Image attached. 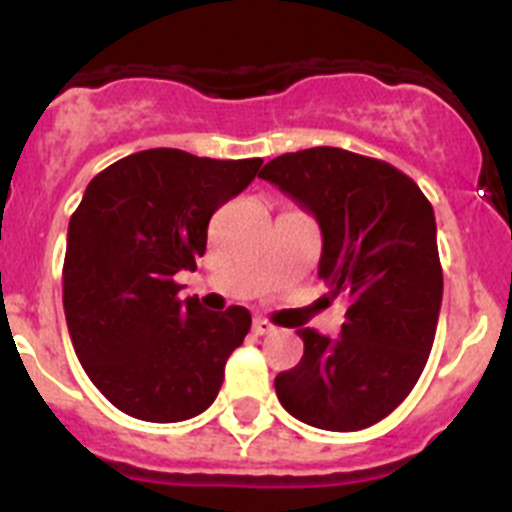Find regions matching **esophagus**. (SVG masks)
<instances>
[{
	"instance_id": "34e87169",
	"label": "esophagus",
	"mask_w": 512,
	"mask_h": 512,
	"mask_svg": "<svg viewBox=\"0 0 512 512\" xmlns=\"http://www.w3.org/2000/svg\"><path fill=\"white\" fill-rule=\"evenodd\" d=\"M253 333H256V336H269V333H274V325L264 318H256L253 320Z\"/></svg>"
}]
</instances>
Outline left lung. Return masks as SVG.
Here are the masks:
<instances>
[{"label": "left lung", "instance_id": "obj_1", "mask_svg": "<svg viewBox=\"0 0 512 512\" xmlns=\"http://www.w3.org/2000/svg\"><path fill=\"white\" fill-rule=\"evenodd\" d=\"M261 179L310 212L323 233L318 277L348 302L341 336L300 328V364L274 387L289 415L323 431H361L415 387L443 297L436 217L395 166L343 148L284 153Z\"/></svg>", "mask_w": 512, "mask_h": 512}]
</instances>
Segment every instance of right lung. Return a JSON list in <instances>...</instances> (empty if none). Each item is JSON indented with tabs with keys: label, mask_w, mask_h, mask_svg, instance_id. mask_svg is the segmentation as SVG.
I'll return each instance as SVG.
<instances>
[{
	"label": "right lung",
	"mask_w": 512,
	"mask_h": 512,
	"mask_svg": "<svg viewBox=\"0 0 512 512\" xmlns=\"http://www.w3.org/2000/svg\"><path fill=\"white\" fill-rule=\"evenodd\" d=\"M261 164L151 148L89 182L69 223L63 312L84 372L122 413L179 423L215 402L251 312L179 300L174 274L197 269L210 217Z\"/></svg>",
	"instance_id": "add662e5"
}]
</instances>
